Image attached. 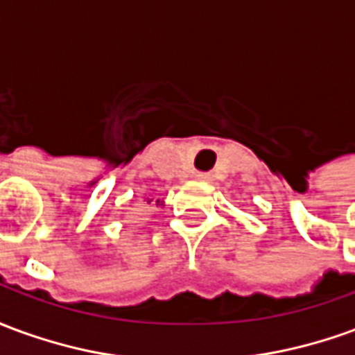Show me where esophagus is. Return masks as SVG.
Here are the masks:
<instances>
[{
  "instance_id": "esophagus-1",
  "label": "esophagus",
  "mask_w": 355,
  "mask_h": 355,
  "mask_svg": "<svg viewBox=\"0 0 355 355\" xmlns=\"http://www.w3.org/2000/svg\"><path fill=\"white\" fill-rule=\"evenodd\" d=\"M196 178H200V180H209V173H196Z\"/></svg>"
}]
</instances>
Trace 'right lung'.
I'll return each mask as SVG.
<instances>
[{
	"label": "right lung",
	"mask_w": 355,
	"mask_h": 355,
	"mask_svg": "<svg viewBox=\"0 0 355 355\" xmlns=\"http://www.w3.org/2000/svg\"><path fill=\"white\" fill-rule=\"evenodd\" d=\"M157 203H159V201H157Z\"/></svg>",
	"instance_id": "add662e5"
}]
</instances>
